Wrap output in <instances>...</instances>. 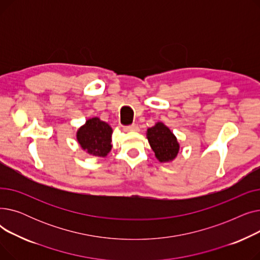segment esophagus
<instances>
[{"mask_svg":"<svg viewBox=\"0 0 260 260\" xmlns=\"http://www.w3.org/2000/svg\"><path fill=\"white\" fill-rule=\"evenodd\" d=\"M125 132H138L139 131V126L137 124H132L128 126H124L123 127Z\"/></svg>","mask_w":260,"mask_h":260,"instance_id":"34e87169","label":"esophagus"}]
</instances>
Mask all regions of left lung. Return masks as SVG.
Returning a JSON list of instances; mask_svg holds the SVG:
<instances>
[{"label": "left lung", "instance_id": "obj_1", "mask_svg": "<svg viewBox=\"0 0 260 260\" xmlns=\"http://www.w3.org/2000/svg\"><path fill=\"white\" fill-rule=\"evenodd\" d=\"M147 139L160 162L175 159L179 152V144L174 134L161 122L147 129Z\"/></svg>", "mask_w": 260, "mask_h": 260}]
</instances>
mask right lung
<instances>
[{
  "label": "right lung",
  "mask_w": 260,
  "mask_h": 260,
  "mask_svg": "<svg viewBox=\"0 0 260 260\" xmlns=\"http://www.w3.org/2000/svg\"><path fill=\"white\" fill-rule=\"evenodd\" d=\"M113 129L99 118L86 121L77 133V139L81 147L93 156L105 157L112 149Z\"/></svg>",
  "instance_id": "right-lung-1"
}]
</instances>
